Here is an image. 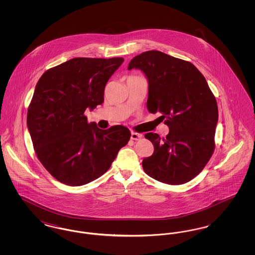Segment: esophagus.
<instances>
[{"instance_id": "esophagus-1", "label": "esophagus", "mask_w": 255, "mask_h": 255, "mask_svg": "<svg viewBox=\"0 0 255 255\" xmlns=\"http://www.w3.org/2000/svg\"><path fill=\"white\" fill-rule=\"evenodd\" d=\"M141 137H142L141 133H134V132H132L131 133V139H133V140H138Z\"/></svg>"}]
</instances>
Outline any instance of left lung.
Instances as JSON below:
<instances>
[{"label":"left lung","instance_id":"obj_1","mask_svg":"<svg viewBox=\"0 0 255 255\" xmlns=\"http://www.w3.org/2000/svg\"><path fill=\"white\" fill-rule=\"evenodd\" d=\"M132 69H139L147 77V109L161 114L158 119L169 127L163 138L158 133H145L154 153L142 160L144 172L168 184L191 181L204 169L215 148L218 106L205 76L192 63L158 50L134 56L128 66Z\"/></svg>","mask_w":255,"mask_h":255}]
</instances>
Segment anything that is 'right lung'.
I'll return each mask as SVG.
<instances>
[{
	"mask_svg": "<svg viewBox=\"0 0 255 255\" xmlns=\"http://www.w3.org/2000/svg\"><path fill=\"white\" fill-rule=\"evenodd\" d=\"M124 59L77 57L43 73L26 123L37 158L67 185L93 182L111 167L131 133L122 125L101 130L88 123L86 109L104 101V89Z\"/></svg>",
	"mask_w": 255,
	"mask_h": 255,
	"instance_id": "1",
	"label": "right lung"
}]
</instances>
